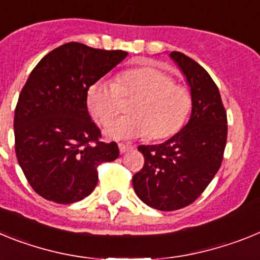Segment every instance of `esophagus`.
Returning <instances> with one entry per match:
<instances>
[{
  "label": "esophagus",
  "mask_w": 260,
  "mask_h": 260,
  "mask_svg": "<svg viewBox=\"0 0 260 260\" xmlns=\"http://www.w3.org/2000/svg\"><path fill=\"white\" fill-rule=\"evenodd\" d=\"M118 147H119V151H121V153H125V152H127V151L134 150V146H130V144L119 143Z\"/></svg>",
  "instance_id": "obj_1"
}]
</instances>
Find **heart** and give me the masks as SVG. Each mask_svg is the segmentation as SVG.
I'll use <instances>...</instances> for the list:
<instances>
[{
  "mask_svg": "<svg viewBox=\"0 0 260 260\" xmlns=\"http://www.w3.org/2000/svg\"><path fill=\"white\" fill-rule=\"evenodd\" d=\"M134 102L126 118L110 125L107 134L116 139L172 137L189 117L192 98L189 88L171 74L155 68H137L117 78L116 83L96 82L87 92L91 116L108 126L122 113L123 103Z\"/></svg>",
  "mask_w": 260,
  "mask_h": 260,
  "instance_id": "heart-1",
  "label": "heart"
}]
</instances>
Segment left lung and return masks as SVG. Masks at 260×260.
Here are the masks:
<instances>
[{
  "label": "left lung",
  "instance_id": "left-lung-1",
  "mask_svg": "<svg viewBox=\"0 0 260 260\" xmlns=\"http://www.w3.org/2000/svg\"><path fill=\"white\" fill-rule=\"evenodd\" d=\"M171 57L191 89V117L169 141L138 147L144 165L133 176L139 199L160 211L180 210L201 197L220 169L228 137L226 112L210 74L183 53Z\"/></svg>",
  "mask_w": 260,
  "mask_h": 260
}]
</instances>
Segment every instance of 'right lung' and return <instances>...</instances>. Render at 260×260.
<instances>
[{
	"label": "right lung",
	"instance_id": "add662e5",
	"mask_svg": "<svg viewBox=\"0 0 260 260\" xmlns=\"http://www.w3.org/2000/svg\"><path fill=\"white\" fill-rule=\"evenodd\" d=\"M126 56L68 43L41 58L23 86L14 116L15 153L31 187L47 201H82L98 185L99 165L118 157L116 142L100 141L87 92Z\"/></svg>",
	"mask_w": 260,
	"mask_h": 260
}]
</instances>
